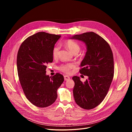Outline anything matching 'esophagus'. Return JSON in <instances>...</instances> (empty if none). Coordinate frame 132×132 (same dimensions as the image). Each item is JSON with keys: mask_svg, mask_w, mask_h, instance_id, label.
<instances>
[{"mask_svg": "<svg viewBox=\"0 0 132 132\" xmlns=\"http://www.w3.org/2000/svg\"><path fill=\"white\" fill-rule=\"evenodd\" d=\"M64 77V80L65 81H67V80H68L69 79H70V77L69 76H67V75H65Z\"/></svg>", "mask_w": 132, "mask_h": 132, "instance_id": "esophagus-1", "label": "esophagus"}]
</instances>
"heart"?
Returning <instances> with one entry per match:
<instances>
[{
    "label": "heart",
    "mask_w": 132,
    "mask_h": 132,
    "mask_svg": "<svg viewBox=\"0 0 132 132\" xmlns=\"http://www.w3.org/2000/svg\"><path fill=\"white\" fill-rule=\"evenodd\" d=\"M66 47L72 53H78L80 49L79 45L76 42L68 40L65 43ZM60 47L58 45L55 46L52 50V56L54 59H56L59 56ZM75 67V64L73 63H66L62 64L59 67V69L66 73H69L71 70Z\"/></svg>",
    "instance_id": "b5f03b06"
}]
</instances>
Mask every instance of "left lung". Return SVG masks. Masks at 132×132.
Instances as JSON below:
<instances>
[{
    "label": "left lung",
    "mask_w": 132,
    "mask_h": 132,
    "mask_svg": "<svg viewBox=\"0 0 132 132\" xmlns=\"http://www.w3.org/2000/svg\"><path fill=\"white\" fill-rule=\"evenodd\" d=\"M71 39L81 41L87 46L79 72L89 78L82 82L79 77L73 76V94L77 105L90 110L99 105L107 95L114 76L113 55L108 43L93 32L75 35Z\"/></svg>",
    "instance_id": "1"
}]
</instances>
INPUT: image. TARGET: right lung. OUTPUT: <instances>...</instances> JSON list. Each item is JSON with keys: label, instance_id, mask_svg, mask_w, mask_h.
I'll list each match as a JSON object with an SVG mask.
<instances>
[{"label": "right lung", "instance_id": "obj_1", "mask_svg": "<svg viewBox=\"0 0 132 132\" xmlns=\"http://www.w3.org/2000/svg\"><path fill=\"white\" fill-rule=\"evenodd\" d=\"M61 35L44 32L28 37L19 49L16 65L19 81L28 100L39 108L52 105L64 80L62 75H46V65L53 60L52 50Z\"/></svg>", "mask_w": 132, "mask_h": 132}]
</instances>
